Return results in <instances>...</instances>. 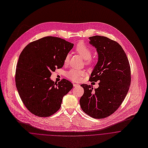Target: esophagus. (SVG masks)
I'll return each mask as SVG.
<instances>
[{"mask_svg": "<svg viewBox=\"0 0 148 148\" xmlns=\"http://www.w3.org/2000/svg\"><path fill=\"white\" fill-rule=\"evenodd\" d=\"M80 85L79 84H76V83H74L73 84V86L74 87H78V86H79Z\"/></svg>", "mask_w": 148, "mask_h": 148, "instance_id": "1", "label": "esophagus"}]
</instances>
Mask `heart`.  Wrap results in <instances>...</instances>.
I'll use <instances>...</instances> for the list:
<instances>
[{"instance_id": "heart-1", "label": "heart", "mask_w": 148, "mask_h": 148, "mask_svg": "<svg viewBox=\"0 0 148 148\" xmlns=\"http://www.w3.org/2000/svg\"><path fill=\"white\" fill-rule=\"evenodd\" d=\"M76 51L78 54H79L83 59L86 60L87 63H90L92 62L91 59L90 58L91 57L92 52L91 49L87 46L84 43L80 42L77 44L76 47ZM69 55H66L65 59V63H67L69 60ZM84 75V72L80 70L72 69L68 71L66 73V77L74 81V82H79L81 79V77L83 76Z\"/></svg>"}]
</instances>
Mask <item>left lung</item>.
Here are the masks:
<instances>
[{"instance_id":"left-lung-1","label":"left lung","mask_w":148,"mask_h":148,"mask_svg":"<svg viewBox=\"0 0 148 148\" xmlns=\"http://www.w3.org/2000/svg\"><path fill=\"white\" fill-rule=\"evenodd\" d=\"M89 44L98 53L90 81H100L99 86L80 85L84 93L80 99L82 110L96 119L113 114L125 98L131 84V69L128 58L122 47L110 38L95 36L88 38Z\"/></svg>"}]
</instances>
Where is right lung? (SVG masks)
Instances as JSON below:
<instances>
[{
    "instance_id": "add662e5",
    "label": "right lung",
    "mask_w": 148,
    "mask_h": 148,
    "mask_svg": "<svg viewBox=\"0 0 148 148\" xmlns=\"http://www.w3.org/2000/svg\"><path fill=\"white\" fill-rule=\"evenodd\" d=\"M73 44L55 37H45L28 44L20 53L15 81L26 108L40 116H51L60 110L63 97L73 88L66 79L55 83L51 72L63 67Z\"/></svg>"
}]
</instances>
